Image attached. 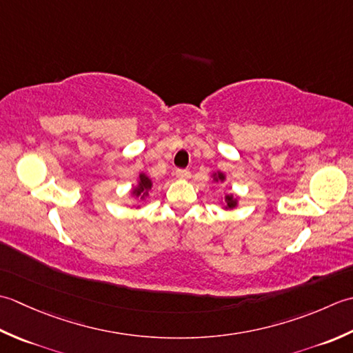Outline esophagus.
<instances>
[{"mask_svg":"<svg viewBox=\"0 0 353 353\" xmlns=\"http://www.w3.org/2000/svg\"><path fill=\"white\" fill-rule=\"evenodd\" d=\"M175 176L179 178V179L190 178V170L189 169H176L175 170Z\"/></svg>","mask_w":353,"mask_h":353,"instance_id":"1","label":"esophagus"}]
</instances>
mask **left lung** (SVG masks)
I'll use <instances>...</instances> for the list:
<instances>
[{"label":"left lung","mask_w":353,"mask_h":353,"mask_svg":"<svg viewBox=\"0 0 353 353\" xmlns=\"http://www.w3.org/2000/svg\"><path fill=\"white\" fill-rule=\"evenodd\" d=\"M214 179H216V181H218V179H219V181H222V179H224V175L218 174V176L214 178ZM225 203H227V208H233L236 205V199L232 195H227L225 196Z\"/></svg>","instance_id":"obj_1"}]
</instances>
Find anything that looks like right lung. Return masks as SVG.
<instances>
[{
  "label": "right lung",
  "instance_id": "add662e5",
  "mask_svg": "<svg viewBox=\"0 0 353 353\" xmlns=\"http://www.w3.org/2000/svg\"><path fill=\"white\" fill-rule=\"evenodd\" d=\"M150 189H152V183H150V179L146 175L141 174L140 175V183L134 189L135 196H141V199H145L148 196V193H149Z\"/></svg>",
  "mask_w": 353,
  "mask_h": 353
}]
</instances>
